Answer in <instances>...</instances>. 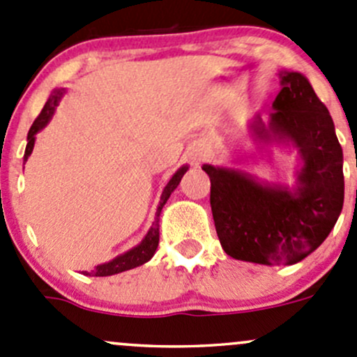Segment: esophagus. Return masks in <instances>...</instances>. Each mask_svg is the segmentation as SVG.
<instances>
[{
	"instance_id": "34e87169",
	"label": "esophagus",
	"mask_w": 357,
	"mask_h": 357,
	"mask_svg": "<svg viewBox=\"0 0 357 357\" xmlns=\"http://www.w3.org/2000/svg\"><path fill=\"white\" fill-rule=\"evenodd\" d=\"M190 159L193 160V162H200V160H204L205 149L202 147V145H193V147L190 149Z\"/></svg>"
}]
</instances>
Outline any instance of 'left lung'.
Returning <instances> with one entry per match:
<instances>
[{"label":"left lung","mask_w":357,"mask_h":357,"mask_svg":"<svg viewBox=\"0 0 357 357\" xmlns=\"http://www.w3.org/2000/svg\"><path fill=\"white\" fill-rule=\"evenodd\" d=\"M280 92L255 142L298 150L294 186L241 169L204 164L219 241L229 257L260 265H292L327 239L344 205V155L332 116L299 71H280Z\"/></svg>","instance_id":"left-lung-1"}]
</instances>
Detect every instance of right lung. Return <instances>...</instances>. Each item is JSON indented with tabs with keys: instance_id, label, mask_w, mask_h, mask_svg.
<instances>
[{
	"instance_id": "add662e5",
	"label": "right lung",
	"mask_w": 357,
	"mask_h": 357,
	"mask_svg": "<svg viewBox=\"0 0 357 357\" xmlns=\"http://www.w3.org/2000/svg\"><path fill=\"white\" fill-rule=\"evenodd\" d=\"M65 92H66L65 89L52 90L50 99H47V102L44 104L43 111H40V114L37 116V119L33 121V125L30 126L29 135H27V147H25V153H24V162H27L30 153H32L33 144H36V135L39 133V131L51 121L52 114H54L56 107H58L59 100H61V97L65 96ZM186 171H188V166H181L178 171L174 172V174H172V178L169 179L166 188L162 190V195H160V202H159V207H157V212H155V219H153L152 226H150L149 232L145 234V238L142 239L137 246L131 248V250H128V251H125L123 255H118V257L112 258L111 261L97 265V267L93 270H90V272H84L85 275L107 277V275H114V273L125 272V270L140 267V265L147 264L150 258L153 257V253H155L157 246H159L160 212H162V207L166 205L167 198L171 197L172 191L178 188L179 181H181L183 174H185Z\"/></svg>"
}]
</instances>
